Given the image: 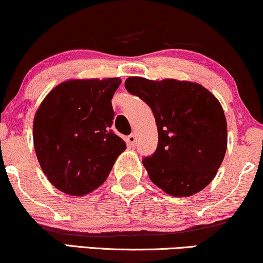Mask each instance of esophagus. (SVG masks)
Returning <instances> with one entry per match:
<instances>
[{"instance_id":"obj_1","label":"esophagus","mask_w":263,"mask_h":263,"mask_svg":"<svg viewBox=\"0 0 263 263\" xmlns=\"http://www.w3.org/2000/svg\"><path fill=\"white\" fill-rule=\"evenodd\" d=\"M125 141H127V144L129 146H134L135 142H136V136L135 134H130L127 136V139H125Z\"/></svg>"}]
</instances>
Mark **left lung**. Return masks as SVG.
<instances>
[{"instance_id": "obj_1", "label": "left lung", "mask_w": 263, "mask_h": 263, "mask_svg": "<svg viewBox=\"0 0 263 263\" xmlns=\"http://www.w3.org/2000/svg\"><path fill=\"white\" fill-rule=\"evenodd\" d=\"M125 89L151 107L158 146L142 159L149 179L170 196L190 197L213 181L227 148L222 106L203 86L168 78L125 80Z\"/></svg>"}]
</instances>
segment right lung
<instances>
[{
  "instance_id": "obj_1",
  "label": "right lung",
  "mask_w": 263,
  "mask_h": 263,
  "mask_svg": "<svg viewBox=\"0 0 263 263\" xmlns=\"http://www.w3.org/2000/svg\"><path fill=\"white\" fill-rule=\"evenodd\" d=\"M119 78L71 80L44 98L33 119V146L49 182L70 196L93 192L127 148L111 130Z\"/></svg>"
}]
</instances>
